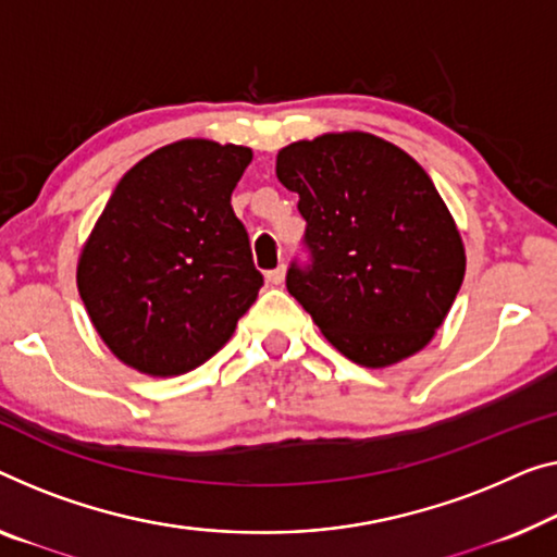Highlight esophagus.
<instances>
[{"label": "esophagus", "instance_id": "34e87169", "mask_svg": "<svg viewBox=\"0 0 557 557\" xmlns=\"http://www.w3.org/2000/svg\"><path fill=\"white\" fill-rule=\"evenodd\" d=\"M268 282H270V285H282V282H285V268H282V264H280V268H275V270H270L268 272Z\"/></svg>", "mask_w": 557, "mask_h": 557}]
</instances>
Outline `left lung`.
I'll use <instances>...</instances> for the list:
<instances>
[{
  "mask_svg": "<svg viewBox=\"0 0 557 557\" xmlns=\"http://www.w3.org/2000/svg\"><path fill=\"white\" fill-rule=\"evenodd\" d=\"M275 172L300 195L312 255L307 268H289V295L362 368L420 352L465 277L460 230L428 172L370 132L282 147Z\"/></svg>",
  "mask_w": 557,
  "mask_h": 557,
  "instance_id": "1",
  "label": "left lung"
}]
</instances>
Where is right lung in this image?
I'll use <instances>...</instances> for the list:
<instances>
[{
  "mask_svg": "<svg viewBox=\"0 0 557 557\" xmlns=\"http://www.w3.org/2000/svg\"><path fill=\"white\" fill-rule=\"evenodd\" d=\"M252 149L180 139L114 187L77 262V287L114 358L185 375L232 337L262 287L230 197Z\"/></svg>",
  "mask_w": 557,
  "mask_h": 557,
  "instance_id": "obj_1",
  "label": "right lung"
}]
</instances>
